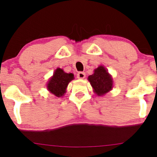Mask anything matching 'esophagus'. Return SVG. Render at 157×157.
Masks as SVG:
<instances>
[{
    "instance_id": "1",
    "label": "esophagus",
    "mask_w": 157,
    "mask_h": 157,
    "mask_svg": "<svg viewBox=\"0 0 157 157\" xmlns=\"http://www.w3.org/2000/svg\"><path fill=\"white\" fill-rule=\"evenodd\" d=\"M77 78H79V79H83L86 77V74H85L84 72H82V71H80V72L77 73Z\"/></svg>"
}]
</instances>
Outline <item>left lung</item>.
Here are the masks:
<instances>
[{
  "label": "left lung",
  "instance_id": "obj_1",
  "mask_svg": "<svg viewBox=\"0 0 157 157\" xmlns=\"http://www.w3.org/2000/svg\"><path fill=\"white\" fill-rule=\"evenodd\" d=\"M88 79L94 90V92L98 96L105 94L112 89V78L103 66H99L96 68L94 73L90 75Z\"/></svg>",
  "mask_w": 157,
  "mask_h": 157
}]
</instances>
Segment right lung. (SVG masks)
Wrapping results in <instances>:
<instances>
[{
	"label": "right lung",
	"mask_w": 157,
	"mask_h": 157,
	"mask_svg": "<svg viewBox=\"0 0 157 157\" xmlns=\"http://www.w3.org/2000/svg\"><path fill=\"white\" fill-rule=\"evenodd\" d=\"M74 79L73 74L65 73L63 70L58 68L55 71L53 77L50 79L47 85L48 91L55 96L60 97L64 94L67 86Z\"/></svg>",
	"instance_id": "add662e5"
}]
</instances>
